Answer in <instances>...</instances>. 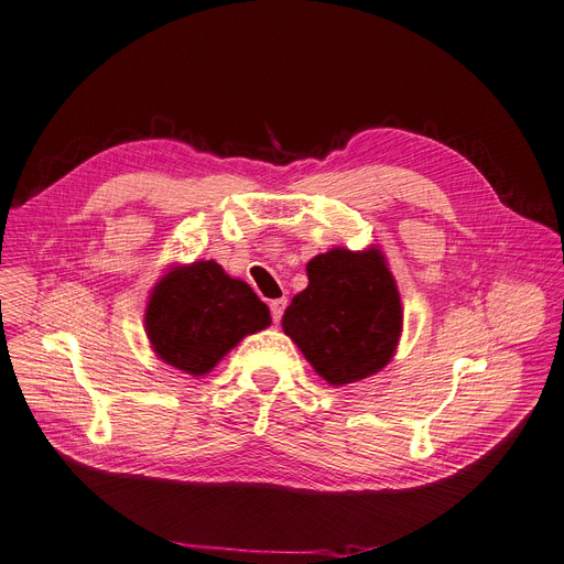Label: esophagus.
<instances>
[{
  "instance_id": "obj_1",
  "label": "esophagus",
  "mask_w": 564,
  "mask_h": 564,
  "mask_svg": "<svg viewBox=\"0 0 564 564\" xmlns=\"http://www.w3.org/2000/svg\"><path fill=\"white\" fill-rule=\"evenodd\" d=\"M285 306H288V300H285V297H281V300H272V304H269V311H272L274 323H281V317H283Z\"/></svg>"
}]
</instances>
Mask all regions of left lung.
<instances>
[{"label": "left lung", "mask_w": 564, "mask_h": 564, "mask_svg": "<svg viewBox=\"0 0 564 564\" xmlns=\"http://www.w3.org/2000/svg\"><path fill=\"white\" fill-rule=\"evenodd\" d=\"M308 285L283 313V332L329 384L378 373L394 357L403 308L384 256L332 249L306 264Z\"/></svg>", "instance_id": "8db88e82"}]
</instances>
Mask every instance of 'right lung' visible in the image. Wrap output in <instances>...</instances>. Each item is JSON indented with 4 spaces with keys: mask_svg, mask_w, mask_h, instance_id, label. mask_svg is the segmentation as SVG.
<instances>
[{
    "mask_svg": "<svg viewBox=\"0 0 564 564\" xmlns=\"http://www.w3.org/2000/svg\"><path fill=\"white\" fill-rule=\"evenodd\" d=\"M272 323L249 283L232 279L214 260L173 267L154 285L144 332L165 364L205 376L237 343Z\"/></svg>",
    "mask_w": 564,
    "mask_h": 564,
    "instance_id": "obj_1",
    "label": "right lung"
}]
</instances>
